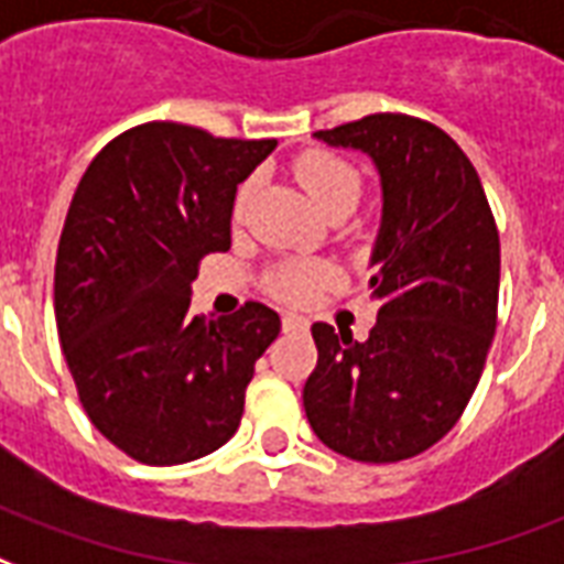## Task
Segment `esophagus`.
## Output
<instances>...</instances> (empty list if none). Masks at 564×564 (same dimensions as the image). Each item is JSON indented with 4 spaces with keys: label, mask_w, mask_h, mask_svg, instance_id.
Here are the masks:
<instances>
[{
    "label": "esophagus",
    "mask_w": 564,
    "mask_h": 564,
    "mask_svg": "<svg viewBox=\"0 0 564 564\" xmlns=\"http://www.w3.org/2000/svg\"><path fill=\"white\" fill-rule=\"evenodd\" d=\"M283 332H290V335H295V332H307V319H304V316L286 314L283 316Z\"/></svg>",
    "instance_id": "obj_1"
}]
</instances>
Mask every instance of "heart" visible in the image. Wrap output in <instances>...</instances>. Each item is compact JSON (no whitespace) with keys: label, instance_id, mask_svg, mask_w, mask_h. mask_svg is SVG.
I'll return each instance as SVG.
<instances>
[{"label":"heart","instance_id":"1","mask_svg":"<svg viewBox=\"0 0 564 564\" xmlns=\"http://www.w3.org/2000/svg\"><path fill=\"white\" fill-rule=\"evenodd\" d=\"M295 176L323 212H328L332 206H340V203L356 206L358 197H361V173L352 164H346L344 158H335L328 152L304 154L302 161L295 164ZM250 191H253L250 182L239 187V197H236V215L239 218L245 206H248ZM335 281L337 274L328 262L286 260L269 271L265 283H269L274 299H281L286 304H307L316 293L328 290Z\"/></svg>","mask_w":564,"mask_h":564}]
</instances>
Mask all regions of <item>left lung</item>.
<instances>
[{"label":"left lung","instance_id":"obj_1","mask_svg":"<svg viewBox=\"0 0 564 564\" xmlns=\"http://www.w3.org/2000/svg\"><path fill=\"white\" fill-rule=\"evenodd\" d=\"M316 140L365 152L382 185L367 340L314 323L304 412L332 452L398 463L452 431L496 332L499 232L469 158L436 124L373 112Z\"/></svg>","mask_w":564,"mask_h":564}]
</instances>
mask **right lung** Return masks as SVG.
<instances>
[{
    "mask_svg": "<svg viewBox=\"0 0 564 564\" xmlns=\"http://www.w3.org/2000/svg\"><path fill=\"white\" fill-rule=\"evenodd\" d=\"M278 140L137 124L83 173L56 253V328L91 424L128 457L176 466L239 431L257 358L281 332L260 302L191 314L199 260L229 250L236 187Z\"/></svg>",
    "mask_w": 564,
    "mask_h": 564,
    "instance_id": "right-lung-1",
    "label": "right lung"
}]
</instances>
